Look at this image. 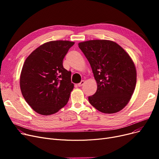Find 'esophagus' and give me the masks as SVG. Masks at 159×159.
<instances>
[{
    "mask_svg": "<svg viewBox=\"0 0 159 159\" xmlns=\"http://www.w3.org/2000/svg\"><path fill=\"white\" fill-rule=\"evenodd\" d=\"M84 84V80H82L80 83H79V84H78V86L80 87V86H82Z\"/></svg>",
    "mask_w": 159,
    "mask_h": 159,
    "instance_id": "obj_1",
    "label": "esophagus"
}]
</instances>
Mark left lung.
<instances>
[{
	"instance_id": "obj_1",
	"label": "left lung",
	"mask_w": 159,
	"mask_h": 159,
	"mask_svg": "<svg viewBox=\"0 0 159 159\" xmlns=\"http://www.w3.org/2000/svg\"><path fill=\"white\" fill-rule=\"evenodd\" d=\"M92 69L97 89L88 97L101 112L116 113L127 105L137 82L135 66L129 55L115 42L91 40L79 43Z\"/></svg>"
}]
</instances>
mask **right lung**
<instances>
[{
  "mask_svg": "<svg viewBox=\"0 0 159 159\" xmlns=\"http://www.w3.org/2000/svg\"><path fill=\"white\" fill-rule=\"evenodd\" d=\"M75 43L55 40L40 46L25 61L20 77L25 101L37 113L49 115L68 102L74 85L63 59Z\"/></svg>",
  "mask_w": 159,
  "mask_h": 159,
  "instance_id": "add662e5",
  "label": "right lung"
}]
</instances>
